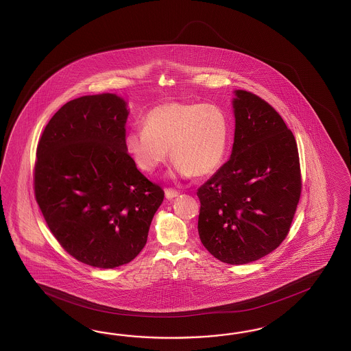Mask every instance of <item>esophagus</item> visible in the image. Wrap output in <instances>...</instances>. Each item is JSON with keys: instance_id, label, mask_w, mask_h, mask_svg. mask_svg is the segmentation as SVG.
<instances>
[{"instance_id": "esophagus-1", "label": "esophagus", "mask_w": 351, "mask_h": 351, "mask_svg": "<svg viewBox=\"0 0 351 351\" xmlns=\"http://www.w3.org/2000/svg\"><path fill=\"white\" fill-rule=\"evenodd\" d=\"M165 195H166V198H167V199H173L175 197H178V195H179V191L169 188V189H166V191H165Z\"/></svg>"}]
</instances>
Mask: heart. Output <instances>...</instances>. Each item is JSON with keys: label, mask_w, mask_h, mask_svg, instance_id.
Here are the masks:
<instances>
[{"label": "heart", "mask_w": 351, "mask_h": 351, "mask_svg": "<svg viewBox=\"0 0 351 351\" xmlns=\"http://www.w3.org/2000/svg\"><path fill=\"white\" fill-rule=\"evenodd\" d=\"M230 138L229 118L221 108L167 101L149 109L144 128L128 134L125 144L141 171L152 173L170 156L181 178H204L223 163Z\"/></svg>", "instance_id": "obj_1"}]
</instances>
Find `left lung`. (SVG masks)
<instances>
[{
	"label": "left lung",
	"instance_id": "8db88e82",
	"mask_svg": "<svg viewBox=\"0 0 351 351\" xmlns=\"http://www.w3.org/2000/svg\"><path fill=\"white\" fill-rule=\"evenodd\" d=\"M235 95L233 152L197 191L198 233L213 257L242 265L286 239L302 181L296 140L276 109L243 90Z\"/></svg>",
	"mask_w": 351,
	"mask_h": 351
}]
</instances>
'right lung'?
<instances>
[{
    "mask_svg": "<svg viewBox=\"0 0 351 351\" xmlns=\"http://www.w3.org/2000/svg\"><path fill=\"white\" fill-rule=\"evenodd\" d=\"M126 103L82 96L49 121L33 170L36 201L59 245L86 265L113 269L144 248L165 191L128 153Z\"/></svg>",
    "mask_w": 351,
    "mask_h": 351,
    "instance_id": "add662e5",
    "label": "right lung"
}]
</instances>
